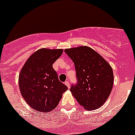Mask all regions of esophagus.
I'll use <instances>...</instances> for the list:
<instances>
[{
  "label": "esophagus",
  "mask_w": 135,
  "mask_h": 135,
  "mask_svg": "<svg viewBox=\"0 0 135 135\" xmlns=\"http://www.w3.org/2000/svg\"><path fill=\"white\" fill-rule=\"evenodd\" d=\"M65 85L67 86H68V89H70V82H68V81H66V82H65Z\"/></svg>",
  "instance_id": "34e87169"
}]
</instances>
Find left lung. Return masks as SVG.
<instances>
[{
	"label": "left lung",
	"mask_w": 135,
	"mask_h": 135,
	"mask_svg": "<svg viewBox=\"0 0 135 135\" xmlns=\"http://www.w3.org/2000/svg\"><path fill=\"white\" fill-rule=\"evenodd\" d=\"M73 61L78 83L70 89L71 94L86 110L98 109L109 97L114 85L112 67L101 55L87 46L64 51Z\"/></svg>",
	"instance_id": "left-lung-1"
}]
</instances>
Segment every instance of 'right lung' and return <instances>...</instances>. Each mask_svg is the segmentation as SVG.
Segmentation results:
<instances>
[{"label":"right lung","instance_id":"1","mask_svg":"<svg viewBox=\"0 0 135 135\" xmlns=\"http://www.w3.org/2000/svg\"><path fill=\"white\" fill-rule=\"evenodd\" d=\"M63 49L42 48L27 59L19 75V87L25 101L37 112H49L59 104L68 87L59 80L53 64Z\"/></svg>","mask_w":135,"mask_h":135}]
</instances>
